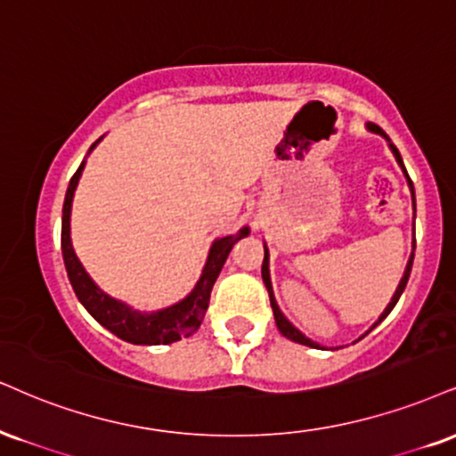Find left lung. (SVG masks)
Segmentation results:
<instances>
[{
  "mask_svg": "<svg viewBox=\"0 0 456 456\" xmlns=\"http://www.w3.org/2000/svg\"><path fill=\"white\" fill-rule=\"evenodd\" d=\"M367 129L370 131H374V134H380V135H385V131H382L380 127H378V125H367ZM387 138V135H385ZM391 151H393V155H395V159H397V163L399 166L403 167V161H402V155H399V151L397 148H395L393 144H391ZM403 172H405V167H403ZM405 175H408V172H405ZM408 184H410V191H412V197H414V186H412V180H410V175H408ZM414 212H416V204H414ZM414 248H416V242H414ZM412 261H414V255L410 256V261H408V267H405V272H403V278H402V282H399V287H397V290H395V295H393V299H391V304L387 305V310L382 312L380 314V318H378V322L380 321H385V318L388 316V312H391L393 308H395V304H397L399 301V297H402V293H403V289H405V284H408V278H410V272H412ZM261 276H263V282H265V287H267V293H270V304H272V310H273V318H276V325H278V329H281V333L284 338H289V339H293V342H297V344H304V346H310V348H321L318 346L316 342H312V339H308L304 336V333L299 331V329H295L293 325H290V322L287 321V318H284V314L281 312V308H278V304H276V299H273V290H272V282H270V255H267V248H265V259H263V265H261ZM376 322V325H378ZM374 325V327H376Z\"/></svg>",
  "mask_w": 456,
  "mask_h": 456,
  "instance_id": "8db88e82",
  "label": "left lung"
}]
</instances>
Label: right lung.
I'll return each instance as SVG.
<instances>
[{
	"mask_svg": "<svg viewBox=\"0 0 456 456\" xmlns=\"http://www.w3.org/2000/svg\"><path fill=\"white\" fill-rule=\"evenodd\" d=\"M82 167H85V163H80V167L76 169L74 175H71L68 193H65L63 218H61V252H63L65 270H68L69 282L71 287H74L76 297L80 299V304L89 310V314L95 318L97 322H102L108 331H112L114 336L125 339V342L172 344V342H178L180 338H189L191 333H195L197 329H200L201 321H204L212 287L214 282H216L218 273L223 270L224 261H227L229 252H232L233 244L238 242V240H242L244 235H248V229H242L238 235H227V238L216 240V242L212 244L204 273H201L200 282H197V287L193 289V293H191L189 297L180 301V304L172 305V308L155 312V314H138V312H131L127 305L120 304L117 299L108 297L103 290L97 289L95 282L89 278V273L85 272V267L80 265L74 248H71V240H69L71 197H74Z\"/></svg>",
	"mask_w": 456,
	"mask_h": 456,
	"instance_id": "right-lung-1",
	"label": "right lung"
}]
</instances>
